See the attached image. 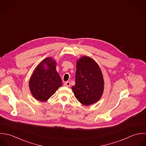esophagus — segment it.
Segmentation results:
<instances>
[{
	"label": "esophagus",
	"instance_id": "esophagus-1",
	"mask_svg": "<svg viewBox=\"0 0 146 146\" xmlns=\"http://www.w3.org/2000/svg\"><path fill=\"white\" fill-rule=\"evenodd\" d=\"M64 86H66V87H70V82L69 81H68V82H66L65 84H64Z\"/></svg>",
	"mask_w": 146,
	"mask_h": 146
}]
</instances>
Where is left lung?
I'll return each instance as SVG.
<instances>
[{
	"instance_id": "obj_1",
	"label": "left lung",
	"mask_w": 146,
	"mask_h": 146,
	"mask_svg": "<svg viewBox=\"0 0 146 146\" xmlns=\"http://www.w3.org/2000/svg\"><path fill=\"white\" fill-rule=\"evenodd\" d=\"M75 85L72 89L76 99L87 106L98 102L104 88L102 70L92 58L84 56L76 62Z\"/></svg>"
}]
</instances>
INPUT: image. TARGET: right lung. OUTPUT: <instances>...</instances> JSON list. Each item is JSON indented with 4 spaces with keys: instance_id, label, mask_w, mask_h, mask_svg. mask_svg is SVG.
Wrapping results in <instances>:
<instances>
[{
    "instance_id": "right-lung-1",
    "label": "right lung",
    "mask_w": 146,
    "mask_h": 146,
    "mask_svg": "<svg viewBox=\"0 0 146 146\" xmlns=\"http://www.w3.org/2000/svg\"><path fill=\"white\" fill-rule=\"evenodd\" d=\"M56 67V60L49 57L42 60L35 68L29 86L31 94L37 100L46 102L62 85Z\"/></svg>"
}]
</instances>
